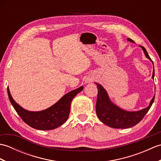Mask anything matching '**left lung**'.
Masks as SVG:
<instances>
[{"instance_id": "obj_1", "label": "left lung", "mask_w": 161, "mask_h": 161, "mask_svg": "<svg viewBox=\"0 0 161 161\" xmlns=\"http://www.w3.org/2000/svg\"><path fill=\"white\" fill-rule=\"evenodd\" d=\"M128 41L133 42V41L129 38ZM141 47L144 51L146 57L152 61L145 47L143 46ZM153 77H154V70L152 75V78ZM97 85L98 93L96 102V114L99 119L104 124L112 128L126 129L136 125L145 117L154 101L155 96L152 98L148 107L139 111L128 112L122 110L111 103V102L109 100L107 92L103 87L101 85Z\"/></svg>"}]
</instances>
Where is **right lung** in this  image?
<instances>
[{"label": "right lung", "mask_w": 161, "mask_h": 161, "mask_svg": "<svg viewBox=\"0 0 161 161\" xmlns=\"http://www.w3.org/2000/svg\"><path fill=\"white\" fill-rule=\"evenodd\" d=\"M82 90L83 86H81L69 92L51 107L39 112L28 111L20 107L13 100L9 88H8V93L10 102L23 122L36 129L51 130L57 128L67 120L72 100L75 95Z\"/></svg>", "instance_id": "obj_1"}]
</instances>
